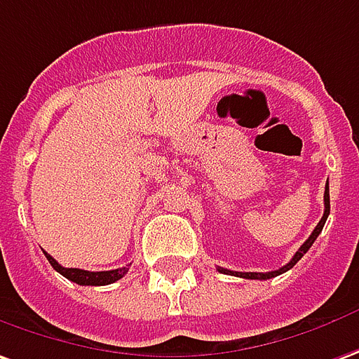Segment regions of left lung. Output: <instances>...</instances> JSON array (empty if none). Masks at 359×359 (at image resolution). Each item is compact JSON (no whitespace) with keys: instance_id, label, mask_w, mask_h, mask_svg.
<instances>
[{"instance_id":"left-lung-1","label":"left lung","mask_w":359,"mask_h":359,"mask_svg":"<svg viewBox=\"0 0 359 359\" xmlns=\"http://www.w3.org/2000/svg\"><path fill=\"white\" fill-rule=\"evenodd\" d=\"M328 214H330V196H328V182L327 187H325V214H323V217H320V222L317 223V227L313 229V233L309 235V239L303 243L302 247H299V250L293 255V258L285 264V266H282L280 270H274V272H233V270H227V268H217L219 272H223V274H231V276H239V278H249V280H268V278H274V276H280L284 274L285 270H290V268H293L295 264H297V260H302V257L307 252V250L311 249V245L315 243V239L319 237V233L323 231V227H325V222H327Z\"/></svg>"}]
</instances>
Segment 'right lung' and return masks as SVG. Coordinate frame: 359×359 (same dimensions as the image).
<instances>
[{
    "mask_svg": "<svg viewBox=\"0 0 359 359\" xmlns=\"http://www.w3.org/2000/svg\"><path fill=\"white\" fill-rule=\"evenodd\" d=\"M48 262L52 264L54 270H57L62 276H66L67 280H72L79 285H109L114 284L116 280H120L122 276L126 274L128 268H116V270H104V272H89V270H81V268H64L62 264H57L56 258H52L48 252H44Z\"/></svg>",
    "mask_w": 359,
    "mask_h": 359,
    "instance_id": "add662e5",
    "label": "right lung"
}]
</instances>
